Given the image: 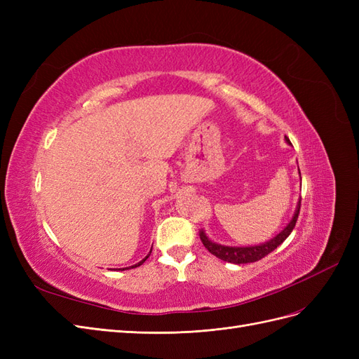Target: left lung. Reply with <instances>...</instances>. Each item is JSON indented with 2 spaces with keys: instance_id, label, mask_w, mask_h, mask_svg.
Instances as JSON below:
<instances>
[{
  "instance_id": "obj_1",
  "label": "left lung",
  "mask_w": 359,
  "mask_h": 359,
  "mask_svg": "<svg viewBox=\"0 0 359 359\" xmlns=\"http://www.w3.org/2000/svg\"><path fill=\"white\" fill-rule=\"evenodd\" d=\"M286 137V136H285ZM286 142L290 144V140L286 137ZM299 210H301V199L298 201L297 205V210L295 214H293L292 220L289 222V224L285 227L283 231H281L277 236H274L273 240H269L264 244H259V245H250V247H229V245H222V244H217L212 243L208 236L205 235L203 231L199 232L201 236V241L205 245V248L208 250L211 255H214L215 257H219L224 262H231V264H250V262H257L262 257H265L266 255H269L271 252H274V250L283 243L286 238L290 235V232L293 231V227L297 224L298 220V215H299Z\"/></svg>"
}]
</instances>
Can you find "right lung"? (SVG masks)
<instances>
[{
  "label": "right lung",
  "mask_w": 359,
  "mask_h": 359,
  "mask_svg": "<svg viewBox=\"0 0 359 359\" xmlns=\"http://www.w3.org/2000/svg\"><path fill=\"white\" fill-rule=\"evenodd\" d=\"M149 253H151V252H149ZM147 259H148V256H147L145 259H142V260H140V262H139V264H136V265H133V266H130V268H136V266H139V265H142V264L145 262V260H147Z\"/></svg>",
  "instance_id": "1"
}]
</instances>
